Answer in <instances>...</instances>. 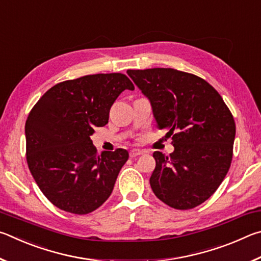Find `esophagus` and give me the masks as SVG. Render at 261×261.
Segmentation results:
<instances>
[{
  "label": "esophagus",
  "mask_w": 261,
  "mask_h": 261,
  "mask_svg": "<svg viewBox=\"0 0 261 261\" xmlns=\"http://www.w3.org/2000/svg\"><path fill=\"white\" fill-rule=\"evenodd\" d=\"M141 154H143V152H141L140 149H137V148H134V149H131V151H130V156L131 158H136L138 155H141Z\"/></svg>",
  "instance_id": "1"
}]
</instances>
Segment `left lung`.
<instances>
[{"label":"left lung","mask_w":261,"mask_h":261,"mask_svg":"<svg viewBox=\"0 0 261 261\" xmlns=\"http://www.w3.org/2000/svg\"><path fill=\"white\" fill-rule=\"evenodd\" d=\"M152 107L158 129L174 152H154L149 184L176 210H190L213 194L230 167L236 126L230 110L204 79L175 69L127 70Z\"/></svg>","instance_id":"obj_1"}]
</instances>
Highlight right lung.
Segmentation results:
<instances>
[{
  "label": "right lung",
  "mask_w": 261,
  "mask_h": 261,
  "mask_svg": "<svg viewBox=\"0 0 261 261\" xmlns=\"http://www.w3.org/2000/svg\"><path fill=\"white\" fill-rule=\"evenodd\" d=\"M135 86L125 74H88L62 82L43 94L25 124L31 174L53 205L87 214L108 199L126 149L96 152L94 127L108 123L109 110L123 91Z\"/></svg>",
  "instance_id": "1"
}]
</instances>
